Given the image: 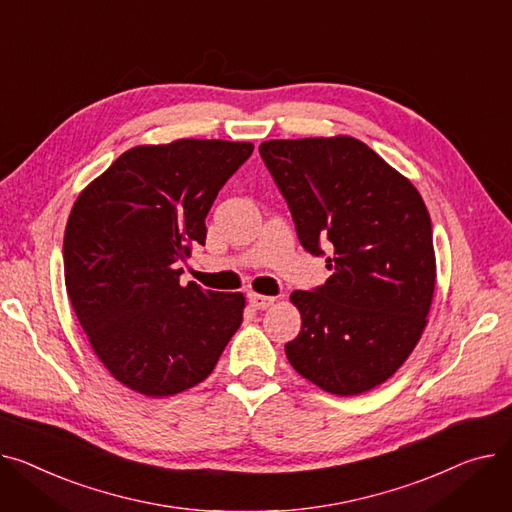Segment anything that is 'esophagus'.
<instances>
[{
  "label": "esophagus",
  "mask_w": 512,
  "mask_h": 512,
  "mask_svg": "<svg viewBox=\"0 0 512 512\" xmlns=\"http://www.w3.org/2000/svg\"><path fill=\"white\" fill-rule=\"evenodd\" d=\"M248 302H250V306H252L254 310H264V308H270V306L275 304V297L260 295V293L250 291V293H248Z\"/></svg>",
  "instance_id": "obj_1"
}]
</instances>
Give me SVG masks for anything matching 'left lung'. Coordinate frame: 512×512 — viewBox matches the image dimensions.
<instances>
[{
	"label": "left lung",
	"mask_w": 512,
	"mask_h": 512,
	"mask_svg": "<svg viewBox=\"0 0 512 512\" xmlns=\"http://www.w3.org/2000/svg\"><path fill=\"white\" fill-rule=\"evenodd\" d=\"M260 157L302 246L333 244V275L293 291L302 330L285 345L299 376L351 397L393 376L422 339L436 287L428 208L405 175L351 136L266 140Z\"/></svg>",
	"instance_id": "1"
}]
</instances>
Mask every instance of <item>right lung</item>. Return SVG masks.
<instances>
[{
  "instance_id": "1",
  "label": "right lung",
  "mask_w": 512,
  "mask_h": 512,
  "mask_svg": "<svg viewBox=\"0 0 512 512\" xmlns=\"http://www.w3.org/2000/svg\"><path fill=\"white\" fill-rule=\"evenodd\" d=\"M252 142L182 138L119 155L76 198L64 235L66 289L109 374L171 397L215 370L244 320V293L182 285L179 262Z\"/></svg>"
}]
</instances>
